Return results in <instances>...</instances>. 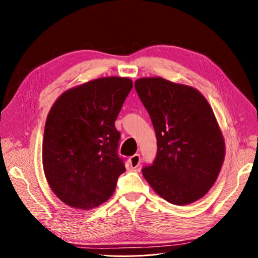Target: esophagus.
Masks as SVG:
<instances>
[{"label":"esophagus","mask_w":258,"mask_h":258,"mask_svg":"<svg viewBox=\"0 0 258 258\" xmlns=\"http://www.w3.org/2000/svg\"><path fill=\"white\" fill-rule=\"evenodd\" d=\"M128 162H130V165H131L132 169H136V167H138V165L140 163V155L135 154L134 156L130 157Z\"/></svg>","instance_id":"obj_1"}]
</instances>
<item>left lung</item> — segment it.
<instances>
[{"instance_id":"8db88e82","label":"left lung","mask_w":258,"mask_h":258,"mask_svg":"<svg viewBox=\"0 0 258 258\" xmlns=\"http://www.w3.org/2000/svg\"><path fill=\"white\" fill-rule=\"evenodd\" d=\"M135 88L157 138L144 178L170 204L195 203L215 183L225 160V140L209 102L196 88L160 77L141 78Z\"/></svg>"}]
</instances>
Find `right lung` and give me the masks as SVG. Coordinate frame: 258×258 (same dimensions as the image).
Returning a JSON list of instances; mask_svg holds the SVG:
<instances>
[{"label": "right lung", "instance_id": "1", "mask_svg": "<svg viewBox=\"0 0 258 258\" xmlns=\"http://www.w3.org/2000/svg\"><path fill=\"white\" fill-rule=\"evenodd\" d=\"M132 88L128 78H99L66 91L50 108L43 169L52 192L67 206L94 209L113 195L125 171L115 121Z\"/></svg>", "mask_w": 258, "mask_h": 258}]
</instances>
